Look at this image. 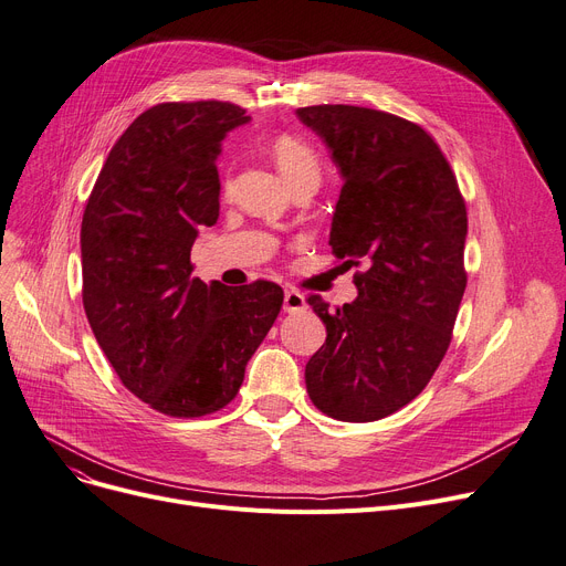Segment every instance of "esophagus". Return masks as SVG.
<instances>
[{"instance_id": "esophagus-1", "label": "esophagus", "mask_w": 566, "mask_h": 566, "mask_svg": "<svg viewBox=\"0 0 566 566\" xmlns=\"http://www.w3.org/2000/svg\"><path fill=\"white\" fill-rule=\"evenodd\" d=\"M307 307V301L301 291H284V312H303Z\"/></svg>"}]
</instances>
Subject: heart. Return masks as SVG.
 Here are the masks:
<instances>
[{
    "label": "heart",
    "instance_id": "b5f03b06",
    "mask_svg": "<svg viewBox=\"0 0 566 566\" xmlns=\"http://www.w3.org/2000/svg\"><path fill=\"white\" fill-rule=\"evenodd\" d=\"M270 155H273L280 174L289 187L318 185L322 180V161H318L312 145L293 134H280L270 140Z\"/></svg>",
    "mask_w": 566,
    "mask_h": 566
}]
</instances>
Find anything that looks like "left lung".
Returning a JSON list of instances; mask_svg holds the SVG:
<instances>
[{"instance_id":"obj_1","label":"left lung","mask_w":566,"mask_h":566,"mask_svg":"<svg viewBox=\"0 0 566 566\" xmlns=\"http://www.w3.org/2000/svg\"><path fill=\"white\" fill-rule=\"evenodd\" d=\"M342 176L331 248L363 265L358 296L335 312L310 296L326 342L305 365L316 409L367 423L402 409L444 358L467 286V210L453 170L419 125L384 111H296Z\"/></svg>"}]
</instances>
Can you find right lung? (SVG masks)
<instances>
[{
  "instance_id": "1",
  "label": "right lung",
  "mask_w": 566,
  "mask_h": 566,
  "mask_svg": "<svg viewBox=\"0 0 566 566\" xmlns=\"http://www.w3.org/2000/svg\"><path fill=\"white\" fill-rule=\"evenodd\" d=\"M250 115L227 102L159 104L117 138L81 227L83 305L119 381L153 409L227 407L282 310L275 282L191 277V244L219 217L217 157Z\"/></svg>"
}]
</instances>
